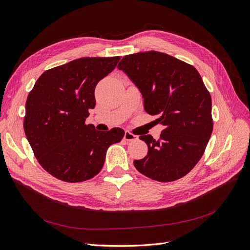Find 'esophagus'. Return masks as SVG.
I'll use <instances>...</instances> for the list:
<instances>
[{"label":"esophagus","instance_id":"1","mask_svg":"<svg viewBox=\"0 0 250 250\" xmlns=\"http://www.w3.org/2000/svg\"><path fill=\"white\" fill-rule=\"evenodd\" d=\"M124 140L127 141V142H131V141H136L138 140V137L136 136V134L131 133L130 131H125V134H124Z\"/></svg>","mask_w":250,"mask_h":250}]
</instances>
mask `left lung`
Listing matches in <instances>:
<instances>
[{"mask_svg":"<svg viewBox=\"0 0 250 250\" xmlns=\"http://www.w3.org/2000/svg\"><path fill=\"white\" fill-rule=\"evenodd\" d=\"M138 86L144 108L164 129L158 140L140 136L147 156L134 160L138 171L159 182L183 178L197 165L210 139L211 98L190 64L156 50L125 56L118 65Z\"/></svg>","mask_w":250,"mask_h":250,"instance_id":"obj_1","label":"left lung"}]
</instances>
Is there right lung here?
Listing matches in <instances>:
<instances>
[{"label":"right lung","mask_w":250,"mask_h":250,"mask_svg":"<svg viewBox=\"0 0 250 250\" xmlns=\"http://www.w3.org/2000/svg\"><path fill=\"white\" fill-rule=\"evenodd\" d=\"M121 57L81 58L46 70L26 101L24 131L38 162L53 177L78 183L97 175L106 151L124 137L112 128L98 131L85 124L96 106L94 88Z\"/></svg>","instance_id":"add662e5"}]
</instances>
